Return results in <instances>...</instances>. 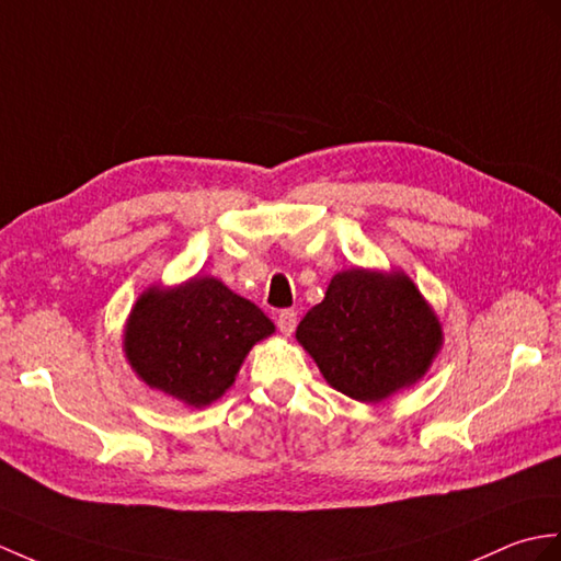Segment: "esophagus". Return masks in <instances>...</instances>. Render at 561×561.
<instances>
[{
  "instance_id": "1",
  "label": "esophagus",
  "mask_w": 561,
  "mask_h": 561,
  "mask_svg": "<svg viewBox=\"0 0 561 561\" xmlns=\"http://www.w3.org/2000/svg\"><path fill=\"white\" fill-rule=\"evenodd\" d=\"M296 322H298L296 310H282L279 316H277V328H279V332L286 334V336H289V334L296 330Z\"/></svg>"
}]
</instances>
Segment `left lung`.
Returning a JSON list of instances; mask_svg holds the SVG:
<instances>
[{
	"label": "left lung",
	"instance_id": "1",
	"mask_svg": "<svg viewBox=\"0 0 561 561\" xmlns=\"http://www.w3.org/2000/svg\"><path fill=\"white\" fill-rule=\"evenodd\" d=\"M296 340L336 392L377 403L421 380L442 346V324L401 270L351 267L332 277Z\"/></svg>",
	"mask_w": 561,
	"mask_h": 561
}]
</instances>
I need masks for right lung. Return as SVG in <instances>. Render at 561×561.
<instances>
[{"label": "right lung", "mask_w": 561, "mask_h": 561, "mask_svg": "<svg viewBox=\"0 0 561 561\" xmlns=\"http://www.w3.org/2000/svg\"><path fill=\"white\" fill-rule=\"evenodd\" d=\"M275 324L215 277H193L138 296L124 330L128 366L152 389L203 409L237 380L253 344Z\"/></svg>", "instance_id": "right-lung-1"}]
</instances>
